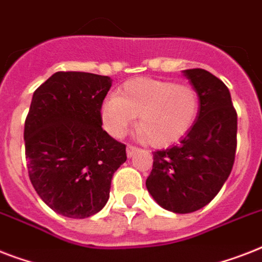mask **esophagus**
Instances as JSON below:
<instances>
[{"mask_svg":"<svg viewBox=\"0 0 262 262\" xmlns=\"http://www.w3.org/2000/svg\"><path fill=\"white\" fill-rule=\"evenodd\" d=\"M137 151H139V148L133 147V145H127V147H126V155H127V158H132V156L135 155V154Z\"/></svg>","mask_w":262,"mask_h":262,"instance_id":"esophagus-1","label":"esophagus"}]
</instances>
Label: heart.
<instances>
[{
    "label": "heart",
    "mask_w": 262,
    "mask_h": 262,
    "mask_svg": "<svg viewBox=\"0 0 262 262\" xmlns=\"http://www.w3.org/2000/svg\"><path fill=\"white\" fill-rule=\"evenodd\" d=\"M199 111V92L189 84L139 77L127 80L118 95L111 94L103 100L100 119L111 137L121 139L139 115L140 139L163 148L187 135Z\"/></svg>",
    "instance_id": "1"
}]
</instances>
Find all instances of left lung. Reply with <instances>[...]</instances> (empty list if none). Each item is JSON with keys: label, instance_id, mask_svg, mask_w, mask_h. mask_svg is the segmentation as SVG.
Masks as SVG:
<instances>
[{"label": "left lung", "instance_id": "obj_1", "mask_svg": "<svg viewBox=\"0 0 262 262\" xmlns=\"http://www.w3.org/2000/svg\"><path fill=\"white\" fill-rule=\"evenodd\" d=\"M182 73L199 92V115L177 145L154 152L145 182L152 199L174 213L211 203L231 172L236 151V113L226 84L204 69Z\"/></svg>", "mask_w": 262, "mask_h": 262}]
</instances>
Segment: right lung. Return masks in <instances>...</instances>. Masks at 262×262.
Segmentation results:
<instances>
[{"label":"right lung","instance_id":"right-lung-1","mask_svg":"<svg viewBox=\"0 0 262 262\" xmlns=\"http://www.w3.org/2000/svg\"><path fill=\"white\" fill-rule=\"evenodd\" d=\"M108 76L57 72L34 92L24 125L31 183L58 215L84 219L110 197L111 178L126 147L102 129Z\"/></svg>","mask_w":262,"mask_h":262}]
</instances>
